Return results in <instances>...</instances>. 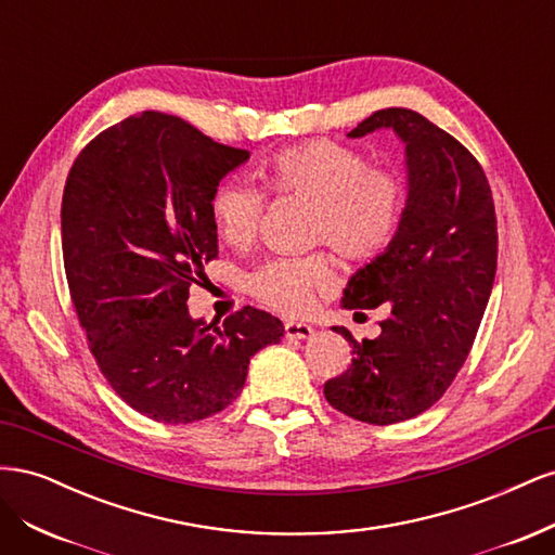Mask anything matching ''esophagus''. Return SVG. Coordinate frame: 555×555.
<instances>
[{
  "label": "esophagus",
  "mask_w": 555,
  "mask_h": 555,
  "mask_svg": "<svg viewBox=\"0 0 555 555\" xmlns=\"http://www.w3.org/2000/svg\"><path fill=\"white\" fill-rule=\"evenodd\" d=\"M284 335L289 340H308L314 335V328L310 324H300V322H287L284 324Z\"/></svg>",
  "instance_id": "esophagus-1"
}]
</instances>
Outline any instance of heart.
I'll return each instance as SVG.
<instances>
[{"label": "heart", "mask_w": 555, "mask_h": 555, "mask_svg": "<svg viewBox=\"0 0 555 555\" xmlns=\"http://www.w3.org/2000/svg\"><path fill=\"white\" fill-rule=\"evenodd\" d=\"M266 188L314 204L310 243H326L347 261H367L389 245L408 204V188L396 171L373 169L359 150L333 141H310L275 155L261 169ZM263 194L251 184L227 178L210 194L212 227L229 247L255 243ZM249 292L284 314L312 306L314 292L331 284L324 257H275L249 275Z\"/></svg>", "instance_id": "obj_1"}]
</instances>
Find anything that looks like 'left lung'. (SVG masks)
I'll use <instances>...</instances> for the list:
<instances>
[{
	"label": "left lung",
	"instance_id": "1",
	"mask_svg": "<svg viewBox=\"0 0 555 555\" xmlns=\"http://www.w3.org/2000/svg\"><path fill=\"white\" fill-rule=\"evenodd\" d=\"M391 129L405 145L408 204L393 241L349 278L340 306L386 304L375 340L351 347L347 371L324 384L331 405L365 424L389 426L426 412L465 363L489 304L498 263V222L479 162L410 108H384L349 139Z\"/></svg>",
	"mask_w": 555,
	"mask_h": 555
}]
</instances>
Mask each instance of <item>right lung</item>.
Instances as JSON below:
<instances>
[{
  "mask_svg": "<svg viewBox=\"0 0 555 555\" xmlns=\"http://www.w3.org/2000/svg\"><path fill=\"white\" fill-rule=\"evenodd\" d=\"M249 159L176 115L145 111L76 157L62 196L64 271L90 351L129 408L162 424L222 412L249 359L282 340L278 317L243 308L224 324L188 310L217 257L210 194Z\"/></svg>",
  "mask_w": 555,
  "mask_h": 555,
  "instance_id": "obj_1",
  "label": "right lung"
}]
</instances>
